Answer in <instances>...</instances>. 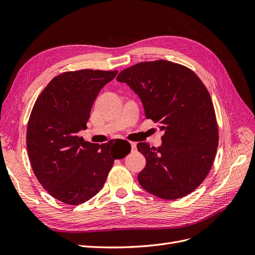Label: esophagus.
Here are the masks:
<instances>
[{"instance_id": "esophagus-1", "label": "esophagus", "mask_w": 255, "mask_h": 255, "mask_svg": "<svg viewBox=\"0 0 255 255\" xmlns=\"http://www.w3.org/2000/svg\"><path fill=\"white\" fill-rule=\"evenodd\" d=\"M130 146H132V150H136V142H130Z\"/></svg>"}]
</instances>
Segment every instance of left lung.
<instances>
[{
  "label": "left lung",
  "mask_w": 255,
  "mask_h": 255,
  "mask_svg": "<svg viewBox=\"0 0 255 255\" xmlns=\"http://www.w3.org/2000/svg\"><path fill=\"white\" fill-rule=\"evenodd\" d=\"M117 81L136 92L145 118L164 130L160 146L137 144L146 160L138 182L161 199L189 195L210 172L219 141L214 105L205 85L191 69L164 59L127 68Z\"/></svg>",
  "instance_id": "8db88e82"
}]
</instances>
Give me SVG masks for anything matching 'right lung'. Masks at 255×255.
Wrapping results in <instances>:
<instances>
[{"instance_id": "right-lung-1", "label": "right lung", "mask_w": 255, "mask_h": 255, "mask_svg": "<svg viewBox=\"0 0 255 255\" xmlns=\"http://www.w3.org/2000/svg\"><path fill=\"white\" fill-rule=\"evenodd\" d=\"M117 73L91 69L60 73L38 96L30 113L26 130L30 166L42 187L66 204L79 205L95 197L115 159L130 152L126 140L96 144L78 136L87 128L100 90Z\"/></svg>"}]
</instances>
